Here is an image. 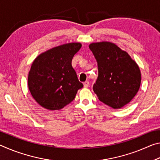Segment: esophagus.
I'll return each mask as SVG.
<instances>
[{"instance_id":"1","label":"esophagus","mask_w":160,"mask_h":160,"mask_svg":"<svg viewBox=\"0 0 160 160\" xmlns=\"http://www.w3.org/2000/svg\"><path fill=\"white\" fill-rule=\"evenodd\" d=\"M83 85H84V87H85V88H88L89 85H90V83H89V81H85V82L83 83Z\"/></svg>"}]
</instances>
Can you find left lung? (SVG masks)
<instances>
[{
	"instance_id": "left-lung-1",
	"label": "left lung",
	"mask_w": 160,
	"mask_h": 160,
	"mask_svg": "<svg viewBox=\"0 0 160 160\" xmlns=\"http://www.w3.org/2000/svg\"><path fill=\"white\" fill-rule=\"evenodd\" d=\"M98 66V78L93 85L100 101L113 109H121L139 90L141 74L128 53L112 42L92 43L89 46Z\"/></svg>"
}]
</instances>
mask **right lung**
Segmentation results:
<instances>
[{"label":"right lung","mask_w":160,"mask_h":160,"mask_svg":"<svg viewBox=\"0 0 160 160\" xmlns=\"http://www.w3.org/2000/svg\"><path fill=\"white\" fill-rule=\"evenodd\" d=\"M80 43H68L51 48L35 58L28 75V87L38 104L45 109L59 110L75 99L83 87L72 66Z\"/></svg>","instance_id":"1"}]
</instances>
